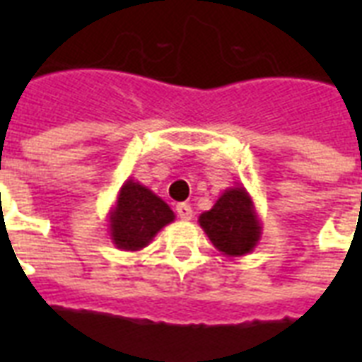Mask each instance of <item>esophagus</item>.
<instances>
[{
    "instance_id": "1",
    "label": "esophagus",
    "mask_w": 362,
    "mask_h": 362,
    "mask_svg": "<svg viewBox=\"0 0 362 362\" xmlns=\"http://www.w3.org/2000/svg\"><path fill=\"white\" fill-rule=\"evenodd\" d=\"M176 214L180 216L182 220H192L193 218V209L192 206H189V204H186V203H180L178 204V206H176Z\"/></svg>"
}]
</instances>
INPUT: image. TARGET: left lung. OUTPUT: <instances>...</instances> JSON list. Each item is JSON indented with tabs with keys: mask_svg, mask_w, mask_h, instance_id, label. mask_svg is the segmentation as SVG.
Here are the masks:
<instances>
[{
	"mask_svg": "<svg viewBox=\"0 0 362 362\" xmlns=\"http://www.w3.org/2000/svg\"><path fill=\"white\" fill-rule=\"evenodd\" d=\"M199 226L216 250L227 257L252 253L263 235V223L244 186L227 187L214 206L199 216Z\"/></svg>",
	"mask_w": 362,
	"mask_h": 362,
	"instance_id": "obj_1",
	"label": "left lung"
}]
</instances>
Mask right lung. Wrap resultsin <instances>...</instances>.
<instances>
[{"label":"right lung","instance_id":"obj_1","mask_svg":"<svg viewBox=\"0 0 362 362\" xmlns=\"http://www.w3.org/2000/svg\"><path fill=\"white\" fill-rule=\"evenodd\" d=\"M175 218V212L163 199L141 182L127 178L109 210L110 240L118 250L139 252Z\"/></svg>","mask_w":362,"mask_h":362}]
</instances>
